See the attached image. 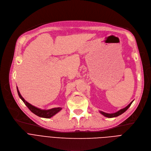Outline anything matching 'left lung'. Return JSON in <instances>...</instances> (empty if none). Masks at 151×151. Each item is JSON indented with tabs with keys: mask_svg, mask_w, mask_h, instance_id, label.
<instances>
[{
	"mask_svg": "<svg viewBox=\"0 0 151 151\" xmlns=\"http://www.w3.org/2000/svg\"><path fill=\"white\" fill-rule=\"evenodd\" d=\"M133 101V100L130 103V104L129 105L127 106L125 108L120 109L119 111H117V112H116V113H105V112H104V111H100V113L102 115H104V116H105V117H109V118H112V117H115L119 116V115L122 114V113H124L125 111H127V110L128 109V108H129L130 106V105H132Z\"/></svg>",
	"mask_w": 151,
	"mask_h": 151,
	"instance_id": "left-lung-1",
	"label": "left lung"
}]
</instances>
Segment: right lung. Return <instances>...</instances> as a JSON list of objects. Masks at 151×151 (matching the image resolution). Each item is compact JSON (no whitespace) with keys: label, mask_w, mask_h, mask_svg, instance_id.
I'll return each instance as SVG.
<instances>
[{"label":"right lung","mask_w":151,"mask_h":151,"mask_svg":"<svg viewBox=\"0 0 151 151\" xmlns=\"http://www.w3.org/2000/svg\"><path fill=\"white\" fill-rule=\"evenodd\" d=\"M17 91L18 96L19 98L23 101V102L24 103V104L27 106V108L32 112L35 115L41 117H44V118H51L53 116H54L55 114H57L58 112H59L62 109V108H54L50 109H41L40 108H38L33 105H32L30 104L29 103L26 101L24 98L21 96V95L18 90V88H17Z\"/></svg>","instance_id":"obj_1"}]
</instances>
